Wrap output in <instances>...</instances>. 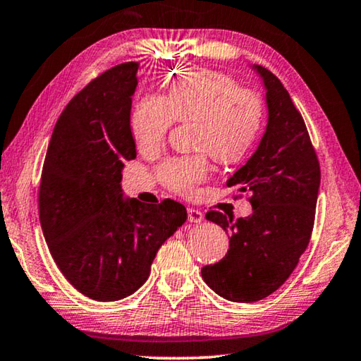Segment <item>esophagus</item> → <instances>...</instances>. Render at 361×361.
Instances as JSON below:
<instances>
[{
	"label": "esophagus",
	"mask_w": 361,
	"mask_h": 361,
	"mask_svg": "<svg viewBox=\"0 0 361 361\" xmlns=\"http://www.w3.org/2000/svg\"><path fill=\"white\" fill-rule=\"evenodd\" d=\"M188 220L192 224H199L204 220V214L195 207H188Z\"/></svg>",
	"instance_id": "34e87169"
}]
</instances>
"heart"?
I'll return each instance as SVG.
<instances>
[{
    "label": "heart",
    "instance_id": "heart-1",
    "mask_svg": "<svg viewBox=\"0 0 361 361\" xmlns=\"http://www.w3.org/2000/svg\"><path fill=\"white\" fill-rule=\"evenodd\" d=\"M175 121H192L195 147L211 152L220 164L241 162L259 137L264 105L252 89L240 87L228 74L206 68L181 69L166 94L144 95L133 106L131 133L141 150L162 146ZM206 152L166 159L159 180L180 195H192L209 176Z\"/></svg>",
    "mask_w": 361,
    "mask_h": 361
}]
</instances>
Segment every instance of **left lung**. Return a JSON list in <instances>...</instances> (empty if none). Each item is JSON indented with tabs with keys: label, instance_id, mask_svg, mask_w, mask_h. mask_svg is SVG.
<instances>
[{
	"label": "left lung",
	"instance_id": "1",
	"mask_svg": "<svg viewBox=\"0 0 361 361\" xmlns=\"http://www.w3.org/2000/svg\"><path fill=\"white\" fill-rule=\"evenodd\" d=\"M255 69L267 90V128L252 157L227 183L250 195L252 214H206L228 232L230 246L219 262L201 269L215 293L238 303L269 297L297 267L313 232L321 181L318 155L287 89L269 69Z\"/></svg>",
	"mask_w": 361,
	"mask_h": 361
}]
</instances>
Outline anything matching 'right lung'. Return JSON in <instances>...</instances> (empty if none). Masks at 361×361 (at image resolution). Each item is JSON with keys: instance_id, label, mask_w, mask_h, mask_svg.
Returning <instances> with one entry per match:
<instances>
[{"instance_id": "right-lung-1", "label": "right lung", "mask_w": 361, "mask_h": 361, "mask_svg": "<svg viewBox=\"0 0 361 361\" xmlns=\"http://www.w3.org/2000/svg\"><path fill=\"white\" fill-rule=\"evenodd\" d=\"M139 63L116 64L69 100L48 144L39 217L48 250L74 288L126 298L147 281L160 246L186 222L183 204L123 201L121 170L136 159L131 95Z\"/></svg>"}]
</instances>
